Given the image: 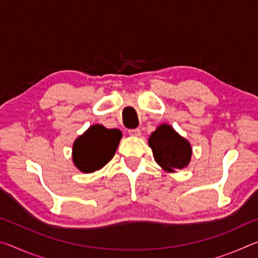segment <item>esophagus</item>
<instances>
[{
  "mask_svg": "<svg viewBox=\"0 0 258 258\" xmlns=\"http://www.w3.org/2000/svg\"><path fill=\"white\" fill-rule=\"evenodd\" d=\"M128 134L132 135V137H140L141 135V131H140V128H133L128 131Z\"/></svg>",
  "mask_w": 258,
  "mask_h": 258,
  "instance_id": "obj_1",
  "label": "esophagus"
}]
</instances>
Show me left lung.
<instances>
[{
    "instance_id": "8db88e82",
    "label": "left lung",
    "mask_w": 258,
    "mask_h": 258,
    "mask_svg": "<svg viewBox=\"0 0 258 258\" xmlns=\"http://www.w3.org/2000/svg\"><path fill=\"white\" fill-rule=\"evenodd\" d=\"M156 163L164 171L175 172L189 165L192 149L187 140L182 138L167 124H161L149 138Z\"/></svg>"
}]
</instances>
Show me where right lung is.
Instances as JSON below:
<instances>
[{"instance_id": "1", "label": "right lung", "mask_w": 258, "mask_h": 258, "mask_svg": "<svg viewBox=\"0 0 258 258\" xmlns=\"http://www.w3.org/2000/svg\"><path fill=\"white\" fill-rule=\"evenodd\" d=\"M120 139L119 130H108L99 124L91 126L74 142V164L83 173L98 171L111 160Z\"/></svg>"}]
</instances>
